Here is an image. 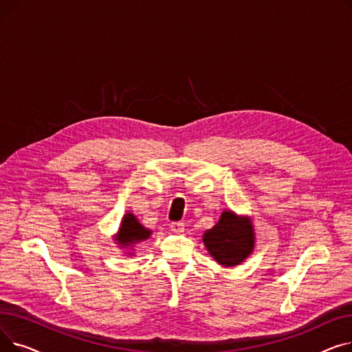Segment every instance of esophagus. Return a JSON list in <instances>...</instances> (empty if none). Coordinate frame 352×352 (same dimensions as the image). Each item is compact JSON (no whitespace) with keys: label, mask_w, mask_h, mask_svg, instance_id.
Returning a JSON list of instances; mask_svg holds the SVG:
<instances>
[{"label":"esophagus","mask_w":352,"mask_h":352,"mask_svg":"<svg viewBox=\"0 0 352 352\" xmlns=\"http://www.w3.org/2000/svg\"><path fill=\"white\" fill-rule=\"evenodd\" d=\"M170 227H171V231H174V232H177V234L184 232V224L179 223V221H175V223H171Z\"/></svg>","instance_id":"obj_1"}]
</instances>
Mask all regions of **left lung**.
<instances>
[{
	"mask_svg": "<svg viewBox=\"0 0 352 352\" xmlns=\"http://www.w3.org/2000/svg\"><path fill=\"white\" fill-rule=\"evenodd\" d=\"M202 243L219 265L236 267L254 251L255 231L252 219L248 215H238L226 210L218 223L202 234Z\"/></svg>",
	"mask_w": 352,
	"mask_h": 352,
	"instance_id": "left-lung-1",
	"label": "left lung"
}]
</instances>
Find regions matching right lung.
Returning <instances> with one entry per match:
<instances>
[{
	"mask_svg": "<svg viewBox=\"0 0 352 352\" xmlns=\"http://www.w3.org/2000/svg\"><path fill=\"white\" fill-rule=\"evenodd\" d=\"M153 231L145 228L138 218L133 214V212H125L121 224L118 228L117 235L114 236L116 244H118V247L121 250H126V255L134 256V248L135 245L146 241L148 238L151 236Z\"/></svg>",
	"mask_w": 352,
	"mask_h": 352,
	"instance_id": "1",
	"label": "right lung"
}]
</instances>
